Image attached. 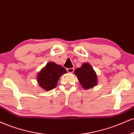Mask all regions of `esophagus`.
Returning <instances> with one entry per match:
<instances>
[{"label":"esophagus","mask_w":134,"mask_h":134,"mask_svg":"<svg viewBox=\"0 0 134 134\" xmlns=\"http://www.w3.org/2000/svg\"><path fill=\"white\" fill-rule=\"evenodd\" d=\"M67 71L68 72H70V73H71V72H72L74 71V68H67Z\"/></svg>","instance_id":"obj_1"}]
</instances>
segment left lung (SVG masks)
Wrapping results in <instances>:
<instances>
[{"mask_svg":"<svg viewBox=\"0 0 134 134\" xmlns=\"http://www.w3.org/2000/svg\"><path fill=\"white\" fill-rule=\"evenodd\" d=\"M75 74L81 86L86 90L95 86L97 84L96 73L88 63H84L81 67L75 70Z\"/></svg>","mask_w":134,"mask_h":134,"instance_id":"left-lung-1","label":"left lung"}]
</instances>
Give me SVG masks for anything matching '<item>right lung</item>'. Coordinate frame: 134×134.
<instances>
[{
    "label": "right lung",
    "instance_id": "obj_1",
    "mask_svg": "<svg viewBox=\"0 0 134 134\" xmlns=\"http://www.w3.org/2000/svg\"><path fill=\"white\" fill-rule=\"evenodd\" d=\"M66 73V69L54 62L48 63L37 76L39 86L45 91H49L57 86L61 76Z\"/></svg>",
    "mask_w": 134,
    "mask_h": 134
}]
</instances>
